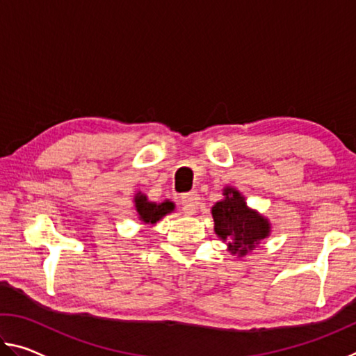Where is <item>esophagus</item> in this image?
I'll return each instance as SVG.
<instances>
[{
	"mask_svg": "<svg viewBox=\"0 0 356 356\" xmlns=\"http://www.w3.org/2000/svg\"><path fill=\"white\" fill-rule=\"evenodd\" d=\"M200 202H201V197L196 191L185 193V195H182V197H180V204H182V209L186 213H195L197 207H200Z\"/></svg>",
	"mask_w": 356,
	"mask_h": 356,
	"instance_id": "1",
	"label": "esophagus"
}]
</instances>
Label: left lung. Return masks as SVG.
<instances>
[{"instance_id":"8db88e82","label":"left lung","mask_w":356,"mask_h":356,"mask_svg":"<svg viewBox=\"0 0 356 356\" xmlns=\"http://www.w3.org/2000/svg\"><path fill=\"white\" fill-rule=\"evenodd\" d=\"M213 231L227 245V251L238 259L257 248L272 232V222L248 207L245 196L234 186L222 188V200L212 207Z\"/></svg>"}]
</instances>
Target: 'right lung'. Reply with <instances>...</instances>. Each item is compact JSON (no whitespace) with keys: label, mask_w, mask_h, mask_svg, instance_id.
<instances>
[{"label":"right lung","mask_w":356,"mask_h":356,"mask_svg":"<svg viewBox=\"0 0 356 356\" xmlns=\"http://www.w3.org/2000/svg\"><path fill=\"white\" fill-rule=\"evenodd\" d=\"M135 210H136V218L141 221V225L152 227L155 226L156 222L163 220V216H166L168 213L174 212V202L171 201H163V202H152L147 200L146 195H143L141 191H138L135 197Z\"/></svg>","instance_id":"1"}]
</instances>
